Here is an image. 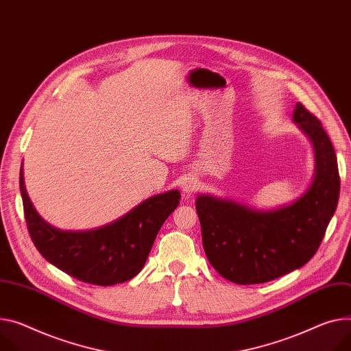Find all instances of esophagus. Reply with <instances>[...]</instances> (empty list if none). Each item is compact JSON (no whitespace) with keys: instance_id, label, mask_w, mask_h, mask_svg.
Wrapping results in <instances>:
<instances>
[{"instance_id":"esophagus-1","label":"esophagus","mask_w":351,"mask_h":351,"mask_svg":"<svg viewBox=\"0 0 351 351\" xmlns=\"http://www.w3.org/2000/svg\"><path fill=\"white\" fill-rule=\"evenodd\" d=\"M197 188H198V180H197L194 176L185 177V178L182 180V182H181V190H182L186 195L193 194V193L197 190Z\"/></svg>"}]
</instances>
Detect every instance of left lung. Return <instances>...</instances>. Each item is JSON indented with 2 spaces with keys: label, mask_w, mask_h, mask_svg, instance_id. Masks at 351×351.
Here are the masks:
<instances>
[{
  "label": "left lung",
  "mask_w": 351,
  "mask_h": 351,
  "mask_svg": "<svg viewBox=\"0 0 351 351\" xmlns=\"http://www.w3.org/2000/svg\"><path fill=\"white\" fill-rule=\"evenodd\" d=\"M293 121L315 146L316 174L309 190L289 206L257 212L199 195L197 213L212 267L226 280L263 284L305 265L317 252L340 194L335 147L320 121L298 102Z\"/></svg>",
  "instance_id": "left-lung-1"
}]
</instances>
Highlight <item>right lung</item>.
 <instances>
[{
  "label": "right lung",
  "instance_id": "obj_1",
  "mask_svg": "<svg viewBox=\"0 0 351 351\" xmlns=\"http://www.w3.org/2000/svg\"><path fill=\"white\" fill-rule=\"evenodd\" d=\"M19 188L29 236L39 253L66 274L94 285H115L141 273L161 228L177 208L180 193L154 195L121 219L87 232H63L47 225Z\"/></svg>",
  "mask_w": 351,
  "mask_h": 351
}]
</instances>
